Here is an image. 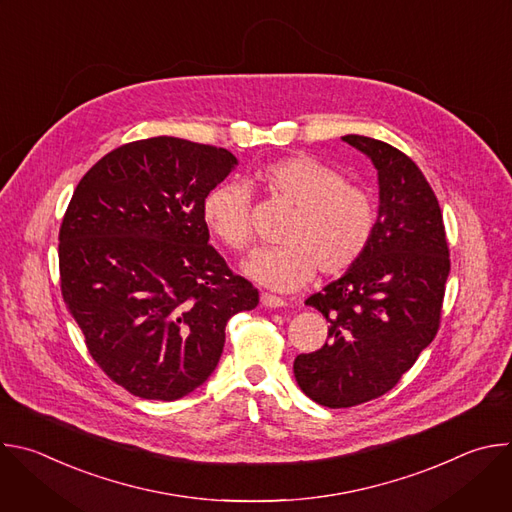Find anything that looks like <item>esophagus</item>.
<instances>
[{
	"instance_id": "34e87169",
	"label": "esophagus",
	"mask_w": 512,
	"mask_h": 512,
	"mask_svg": "<svg viewBox=\"0 0 512 512\" xmlns=\"http://www.w3.org/2000/svg\"><path fill=\"white\" fill-rule=\"evenodd\" d=\"M261 304L265 308H283L285 300H281L279 296H273V294H267V291H263V294H261Z\"/></svg>"
}]
</instances>
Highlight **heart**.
<instances>
[{
  "label": "heart",
  "mask_w": 512,
  "mask_h": 512,
  "mask_svg": "<svg viewBox=\"0 0 512 512\" xmlns=\"http://www.w3.org/2000/svg\"><path fill=\"white\" fill-rule=\"evenodd\" d=\"M269 198L294 206L285 221L281 247L261 249L247 273L273 289H298L316 271L326 277L352 269L369 251L379 212L369 188L344 180V174L312 156L273 160L251 176ZM208 231L233 251L253 243L249 190L229 182L208 192L202 204Z\"/></svg>",
  "instance_id": "1"
}]
</instances>
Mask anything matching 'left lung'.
I'll return each instance as SVG.
<instances>
[{
	"mask_svg": "<svg viewBox=\"0 0 512 512\" xmlns=\"http://www.w3.org/2000/svg\"><path fill=\"white\" fill-rule=\"evenodd\" d=\"M379 170L373 243L340 279L306 300L328 322L326 344L294 360L300 389L346 409L389 393L440 330L450 247L440 202L417 164L393 145L344 135Z\"/></svg>",
	"mask_w": 512,
	"mask_h": 512,
	"instance_id": "left-lung-1",
	"label": "left lung"
}]
</instances>
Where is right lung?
Segmentation results:
<instances>
[{"instance_id": "right-lung-1", "label": "right lung", "mask_w": 512, "mask_h": 512, "mask_svg": "<svg viewBox=\"0 0 512 512\" xmlns=\"http://www.w3.org/2000/svg\"><path fill=\"white\" fill-rule=\"evenodd\" d=\"M237 166L214 145H119L79 182L58 233L60 291L89 354L131 395L176 401L216 369L259 291L208 245L202 204Z\"/></svg>"}]
</instances>
